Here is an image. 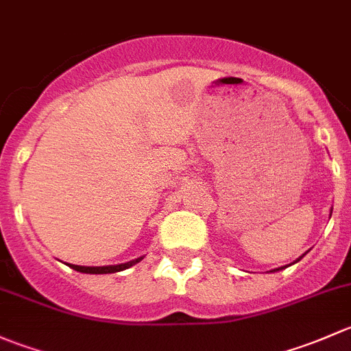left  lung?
<instances>
[{
    "mask_svg": "<svg viewBox=\"0 0 351 351\" xmlns=\"http://www.w3.org/2000/svg\"><path fill=\"white\" fill-rule=\"evenodd\" d=\"M280 269H284V267H280ZM280 269H277V270H280Z\"/></svg>",
    "mask_w": 351,
    "mask_h": 351,
    "instance_id": "8db88e82",
    "label": "left lung"
}]
</instances>
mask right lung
I'll list each match as a JSON object with an SVG mask.
<instances>
[{
    "label": "right lung",
    "mask_w": 351,
    "mask_h": 351,
    "mask_svg": "<svg viewBox=\"0 0 351 351\" xmlns=\"http://www.w3.org/2000/svg\"><path fill=\"white\" fill-rule=\"evenodd\" d=\"M142 258H135L132 260V262H126V263H120V265H106V267H82V265H71V263H67L71 269L77 270V272H82V274H114V272H121V270L125 269H130L132 265H135V263H138Z\"/></svg>",
    "instance_id": "1"
}]
</instances>
